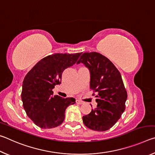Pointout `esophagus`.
<instances>
[{"instance_id":"esophagus-1","label":"esophagus","mask_w":155,"mask_h":155,"mask_svg":"<svg viewBox=\"0 0 155 155\" xmlns=\"http://www.w3.org/2000/svg\"><path fill=\"white\" fill-rule=\"evenodd\" d=\"M76 102H77V103L78 104H83V101H81V100H78V99H77V101H76Z\"/></svg>"}]
</instances>
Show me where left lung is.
<instances>
[{"mask_svg":"<svg viewBox=\"0 0 155 155\" xmlns=\"http://www.w3.org/2000/svg\"><path fill=\"white\" fill-rule=\"evenodd\" d=\"M83 63L90 72V89L96 93V108L83 117L86 127L96 131L111 128L125 110L127 98L122 76L114 64L96 52H85L77 64ZM92 107V106H91Z\"/></svg>","mask_w":155,"mask_h":155,"instance_id":"obj_1","label":"left lung"}]
</instances>
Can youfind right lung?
I'll use <instances>...</instances> for the list:
<instances>
[{
  "mask_svg": "<svg viewBox=\"0 0 155 155\" xmlns=\"http://www.w3.org/2000/svg\"><path fill=\"white\" fill-rule=\"evenodd\" d=\"M82 52L54 53L41 59L25 76L21 98L27 116L41 128L61 125L67 107L76 103L74 98L52 96V89L61 82L62 73L74 65Z\"/></svg>",
  "mask_w": 155,
  "mask_h": 155,
  "instance_id": "1",
  "label": "right lung"
}]
</instances>
